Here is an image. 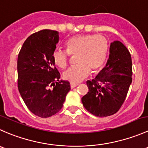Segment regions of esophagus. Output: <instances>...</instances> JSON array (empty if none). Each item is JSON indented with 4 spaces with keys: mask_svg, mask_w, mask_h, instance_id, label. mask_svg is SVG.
Wrapping results in <instances>:
<instances>
[{
    "mask_svg": "<svg viewBox=\"0 0 148 148\" xmlns=\"http://www.w3.org/2000/svg\"><path fill=\"white\" fill-rule=\"evenodd\" d=\"M77 83H71V88H74L75 87H76V86H77Z\"/></svg>",
    "mask_w": 148,
    "mask_h": 148,
    "instance_id": "34e87169",
    "label": "esophagus"
}]
</instances>
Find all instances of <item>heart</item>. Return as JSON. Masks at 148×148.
Returning a JSON list of instances; mask_svg holds the SVG:
<instances>
[{"label": "heart", "mask_w": 148, "mask_h": 148, "mask_svg": "<svg viewBox=\"0 0 148 148\" xmlns=\"http://www.w3.org/2000/svg\"><path fill=\"white\" fill-rule=\"evenodd\" d=\"M66 50L56 49L52 54L54 64L60 68L68 65L70 55L77 54L78 65L71 67L63 73V77L71 83H77L88 76L90 69H99L103 65L108 50L106 38L100 34H80L73 36L65 43Z\"/></svg>", "instance_id": "b5f03b06"}]
</instances>
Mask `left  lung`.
<instances>
[{"label": "left lung", "instance_id": "obj_1", "mask_svg": "<svg viewBox=\"0 0 148 148\" xmlns=\"http://www.w3.org/2000/svg\"><path fill=\"white\" fill-rule=\"evenodd\" d=\"M132 64L130 52L119 41L112 42L104 68L92 80L81 99L85 109L99 117L114 114L125 101L132 83Z\"/></svg>", "mask_w": 148, "mask_h": 148}]
</instances>
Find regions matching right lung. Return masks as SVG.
Returning a JSON list of instances; mask_svg holds the SVG:
<instances>
[{
  "instance_id": "1",
  "label": "right lung",
  "mask_w": 148,
  "mask_h": 148,
  "mask_svg": "<svg viewBox=\"0 0 148 148\" xmlns=\"http://www.w3.org/2000/svg\"><path fill=\"white\" fill-rule=\"evenodd\" d=\"M58 42V32L41 30L26 39L18 56L19 93L28 109L42 118L58 113L71 90L69 82L60 81V74L52 59Z\"/></svg>"
}]
</instances>
